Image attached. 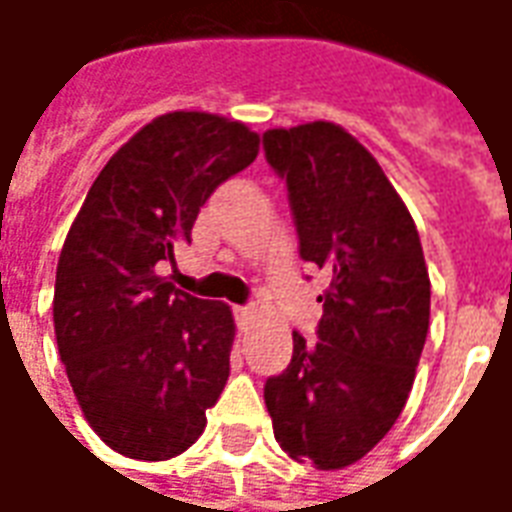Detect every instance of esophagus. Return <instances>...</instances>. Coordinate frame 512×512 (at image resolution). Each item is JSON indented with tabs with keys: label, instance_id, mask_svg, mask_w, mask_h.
<instances>
[{
	"label": "esophagus",
	"instance_id": "34e87169",
	"mask_svg": "<svg viewBox=\"0 0 512 512\" xmlns=\"http://www.w3.org/2000/svg\"><path fill=\"white\" fill-rule=\"evenodd\" d=\"M235 323H238L241 332H249V329L255 326V310H249V307H235Z\"/></svg>",
	"mask_w": 512,
	"mask_h": 512
}]
</instances>
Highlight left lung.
Masks as SVG:
<instances>
[{
	"instance_id": "left-lung-1",
	"label": "left lung",
	"mask_w": 512,
	"mask_h": 512,
	"mask_svg": "<svg viewBox=\"0 0 512 512\" xmlns=\"http://www.w3.org/2000/svg\"><path fill=\"white\" fill-rule=\"evenodd\" d=\"M263 150L288 183L301 260L326 277L318 340L293 332L288 370L263 397L279 447L332 472L365 458L406 406L428 337V266L400 194L345 128H271Z\"/></svg>"
}]
</instances>
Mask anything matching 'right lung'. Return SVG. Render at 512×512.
Segmentation results:
<instances>
[{"label":"right lung","instance_id":"add662e5","mask_svg":"<svg viewBox=\"0 0 512 512\" xmlns=\"http://www.w3.org/2000/svg\"><path fill=\"white\" fill-rule=\"evenodd\" d=\"M260 136L208 112L139 128L87 191L62 244L54 334L84 417L136 461H167L205 430L230 376L235 323L222 301L167 282L213 189L257 158Z\"/></svg>","mask_w":512,"mask_h":512}]
</instances>
